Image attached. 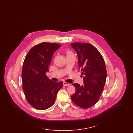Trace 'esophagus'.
Returning <instances> with one entry per match:
<instances>
[{
    "instance_id": "esophagus-1",
    "label": "esophagus",
    "mask_w": 133,
    "mask_h": 133,
    "mask_svg": "<svg viewBox=\"0 0 133 133\" xmlns=\"http://www.w3.org/2000/svg\"><path fill=\"white\" fill-rule=\"evenodd\" d=\"M63 85L64 86H69L70 85V84L66 82H64Z\"/></svg>"
}]
</instances>
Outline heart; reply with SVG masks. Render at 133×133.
<instances>
[{
	"label": "heart",
	"instance_id": "obj_1",
	"mask_svg": "<svg viewBox=\"0 0 133 133\" xmlns=\"http://www.w3.org/2000/svg\"><path fill=\"white\" fill-rule=\"evenodd\" d=\"M70 54H72V52L70 51H67V55H70Z\"/></svg>",
	"mask_w": 133,
	"mask_h": 133
}]
</instances>
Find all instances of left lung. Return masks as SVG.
Instances as JSON below:
<instances>
[{"instance_id": "1", "label": "left lung", "mask_w": 133, "mask_h": 133, "mask_svg": "<svg viewBox=\"0 0 133 133\" xmlns=\"http://www.w3.org/2000/svg\"><path fill=\"white\" fill-rule=\"evenodd\" d=\"M71 45L77 53L84 81L82 86L72 84L76 91L71 98L77 106L88 109L98 101L104 87L107 77L105 61L99 51L91 44L76 42Z\"/></svg>"}]
</instances>
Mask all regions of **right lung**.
<instances>
[{"instance_id": "obj_1", "label": "right lung", "mask_w": 133, "mask_h": 133, "mask_svg": "<svg viewBox=\"0 0 133 133\" xmlns=\"http://www.w3.org/2000/svg\"><path fill=\"white\" fill-rule=\"evenodd\" d=\"M60 44L43 42L35 45L27 53L23 64V90L27 102L35 109L43 110L54 103L62 81L56 82L46 75L53 55Z\"/></svg>"}]
</instances>
